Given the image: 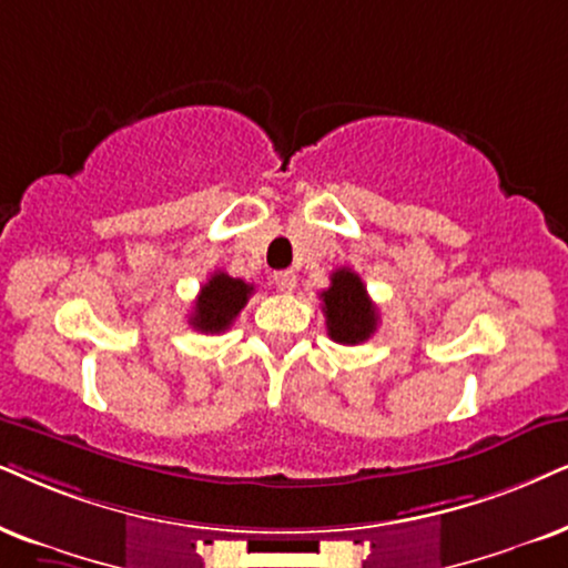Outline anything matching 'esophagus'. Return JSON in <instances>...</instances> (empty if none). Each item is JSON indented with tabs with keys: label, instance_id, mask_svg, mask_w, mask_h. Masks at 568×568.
<instances>
[{
	"label": "esophagus",
	"instance_id": "obj_1",
	"mask_svg": "<svg viewBox=\"0 0 568 568\" xmlns=\"http://www.w3.org/2000/svg\"><path fill=\"white\" fill-rule=\"evenodd\" d=\"M272 280H275L277 291H283V293H291L293 288H296V275H293L291 270L275 272V275H272Z\"/></svg>",
	"mask_w": 568,
	"mask_h": 568
}]
</instances>
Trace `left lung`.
<instances>
[{
    "instance_id": "left-lung-1",
    "label": "left lung",
    "mask_w": 568,
    "mask_h": 568,
    "mask_svg": "<svg viewBox=\"0 0 568 568\" xmlns=\"http://www.w3.org/2000/svg\"><path fill=\"white\" fill-rule=\"evenodd\" d=\"M325 312L327 335L343 346L369 341L377 329V306L369 301L362 277L354 270L341 267L329 275V288L320 293Z\"/></svg>"
}]
</instances>
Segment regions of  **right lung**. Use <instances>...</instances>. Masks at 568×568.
<instances>
[{
    "label": "right lung",
    "instance_id": "1",
    "mask_svg": "<svg viewBox=\"0 0 568 568\" xmlns=\"http://www.w3.org/2000/svg\"><path fill=\"white\" fill-rule=\"evenodd\" d=\"M251 293H254V285H248L246 280L231 277L225 272H214L201 285L189 325H193V329H199V333H225L241 314V308L246 306Z\"/></svg>",
    "mask_w": 568,
    "mask_h": 568
}]
</instances>
